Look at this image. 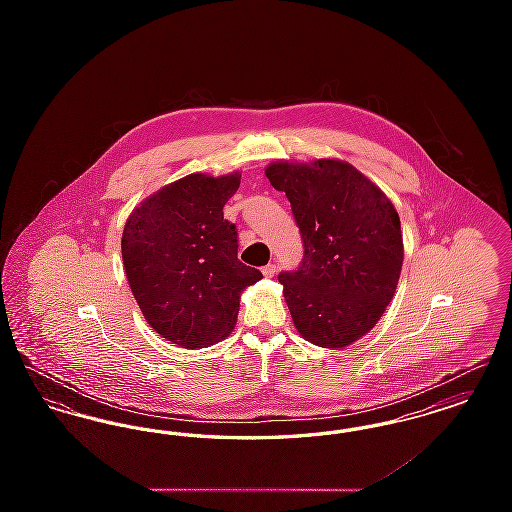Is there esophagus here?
<instances>
[{
  "label": "esophagus",
  "instance_id": "obj_1",
  "mask_svg": "<svg viewBox=\"0 0 512 512\" xmlns=\"http://www.w3.org/2000/svg\"><path fill=\"white\" fill-rule=\"evenodd\" d=\"M276 270H278V267H276L274 263H268L267 267H263V274H265L267 278H272V276L276 274Z\"/></svg>",
  "mask_w": 512,
  "mask_h": 512
}]
</instances>
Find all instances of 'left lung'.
Segmentation results:
<instances>
[{"instance_id":"8db88e82","label":"left lung","mask_w":512,"mask_h":512,"mask_svg":"<svg viewBox=\"0 0 512 512\" xmlns=\"http://www.w3.org/2000/svg\"><path fill=\"white\" fill-rule=\"evenodd\" d=\"M286 192L303 240L299 267L280 272L299 334L340 349L374 328L397 288L403 236L386 194L349 163L278 161L267 169Z\"/></svg>"}]
</instances>
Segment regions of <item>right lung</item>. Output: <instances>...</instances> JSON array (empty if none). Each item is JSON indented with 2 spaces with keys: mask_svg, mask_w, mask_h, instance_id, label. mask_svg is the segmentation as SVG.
<instances>
[{
  "mask_svg": "<svg viewBox=\"0 0 512 512\" xmlns=\"http://www.w3.org/2000/svg\"><path fill=\"white\" fill-rule=\"evenodd\" d=\"M238 188L240 172L190 174L149 195L124 224L130 290L149 326L186 349L224 340L240 293L263 278L238 259L236 224L222 213Z\"/></svg>",
  "mask_w": 512,
  "mask_h": 512,
  "instance_id": "obj_1",
  "label": "right lung"
}]
</instances>
